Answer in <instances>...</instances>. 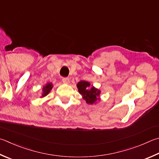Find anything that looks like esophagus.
<instances>
[{"label": "esophagus", "mask_w": 159, "mask_h": 159, "mask_svg": "<svg viewBox=\"0 0 159 159\" xmlns=\"http://www.w3.org/2000/svg\"><path fill=\"white\" fill-rule=\"evenodd\" d=\"M62 82L64 83L65 84H69V83H70V79H68V78H63Z\"/></svg>", "instance_id": "1"}]
</instances>
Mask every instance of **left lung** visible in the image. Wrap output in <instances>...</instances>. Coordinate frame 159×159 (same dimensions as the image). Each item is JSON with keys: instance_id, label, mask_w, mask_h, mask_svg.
<instances>
[{"instance_id": "left-lung-1", "label": "left lung", "mask_w": 159, "mask_h": 159, "mask_svg": "<svg viewBox=\"0 0 159 159\" xmlns=\"http://www.w3.org/2000/svg\"><path fill=\"white\" fill-rule=\"evenodd\" d=\"M77 88L79 92L82 95L88 104H95L98 101H100L101 90L94 86L90 87V83L85 80H80L77 83Z\"/></svg>"}]
</instances>
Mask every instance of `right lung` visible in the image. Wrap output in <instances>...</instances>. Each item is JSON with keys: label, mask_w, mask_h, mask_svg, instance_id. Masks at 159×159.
I'll return each mask as SVG.
<instances>
[{"label": "right lung", "mask_w": 159, "mask_h": 159, "mask_svg": "<svg viewBox=\"0 0 159 159\" xmlns=\"http://www.w3.org/2000/svg\"><path fill=\"white\" fill-rule=\"evenodd\" d=\"M53 83H47V84H46L42 88V92L41 98H43V97L47 96V95L51 92V90L52 89V88H53Z\"/></svg>", "instance_id": "obj_1"}]
</instances>
